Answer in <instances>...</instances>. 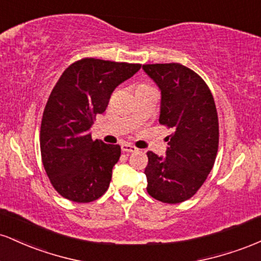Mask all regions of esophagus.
I'll list each match as a JSON object with an SVG mask.
<instances>
[{"label": "esophagus", "instance_id": "obj_1", "mask_svg": "<svg viewBox=\"0 0 261 261\" xmlns=\"http://www.w3.org/2000/svg\"><path fill=\"white\" fill-rule=\"evenodd\" d=\"M121 149H122V152H127V153H133V152L139 151V149L135 147V146L130 145V143H122Z\"/></svg>", "mask_w": 261, "mask_h": 261}]
</instances>
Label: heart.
I'll return each instance as SVG.
<instances>
[{
    "label": "heart",
    "mask_w": 261,
    "mask_h": 261,
    "mask_svg": "<svg viewBox=\"0 0 261 261\" xmlns=\"http://www.w3.org/2000/svg\"><path fill=\"white\" fill-rule=\"evenodd\" d=\"M146 87H148L147 85H140L139 87H137V89H140V88H146Z\"/></svg>",
    "instance_id": "1"
}]
</instances>
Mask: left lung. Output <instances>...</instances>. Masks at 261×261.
<instances>
[{"label":"left lung","mask_w":261,"mask_h":261,"mask_svg":"<svg viewBox=\"0 0 261 261\" xmlns=\"http://www.w3.org/2000/svg\"><path fill=\"white\" fill-rule=\"evenodd\" d=\"M160 87V124L172 128L166 157L147 152V193L166 203L190 199L201 188L218 149V116L201 77L180 64L143 65Z\"/></svg>","instance_id":"left-lung-1"}]
</instances>
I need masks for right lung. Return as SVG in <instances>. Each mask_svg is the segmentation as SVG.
I'll use <instances>...</instances> for the list:
<instances>
[{
    "instance_id": "add662e5",
    "label": "right lung",
    "mask_w": 261,
    "mask_h": 261,
    "mask_svg": "<svg viewBox=\"0 0 261 261\" xmlns=\"http://www.w3.org/2000/svg\"><path fill=\"white\" fill-rule=\"evenodd\" d=\"M140 64L87 58L68 66L50 93L40 126V152L54 189L65 199L91 202L109 188L119 145L92 140L89 128L110 95Z\"/></svg>"
}]
</instances>
